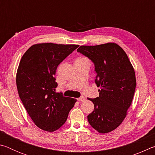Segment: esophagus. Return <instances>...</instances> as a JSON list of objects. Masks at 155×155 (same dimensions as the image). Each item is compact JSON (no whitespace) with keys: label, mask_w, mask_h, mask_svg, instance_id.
<instances>
[{"label":"esophagus","mask_w":155,"mask_h":155,"mask_svg":"<svg viewBox=\"0 0 155 155\" xmlns=\"http://www.w3.org/2000/svg\"><path fill=\"white\" fill-rule=\"evenodd\" d=\"M77 100L78 101H83L84 100H85V98H84L83 96H81V97H79V98H78Z\"/></svg>","instance_id":"34e87169"}]
</instances>
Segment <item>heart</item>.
<instances>
[{
	"mask_svg": "<svg viewBox=\"0 0 155 155\" xmlns=\"http://www.w3.org/2000/svg\"><path fill=\"white\" fill-rule=\"evenodd\" d=\"M82 59H85L84 58H78L77 60H82Z\"/></svg>",
	"mask_w": 155,
	"mask_h": 155,
	"instance_id": "b5f03b06",
	"label": "heart"
}]
</instances>
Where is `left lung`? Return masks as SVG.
<instances>
[{
	"label": "left lung",
	"mask_w": 155,
	"mask_h": 155,
	"mask_svg": "<svg viewBox=\"0 0 155 155\" xmlns=\"http://www.w3.org/2000/svg\"><path fill=\"white\" fill-rule=\"evenodd\" d=\"M77 52L93 62L95 83L101 87L98 97L88 98L94 104L88 122L100 133L111 132L121 124L132 103L136 87L134 69L116 44L81 46Z\"/></svg>",
	"instance_id": "8db88e82"
}]
</instances>
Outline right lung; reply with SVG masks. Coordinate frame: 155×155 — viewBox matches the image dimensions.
<instances>
[{
    "label": "right lung",
    "instance_id": "add662e5",
    "mask_svg": "<svg viewBox=\"0 0 155 155\" xmlns=\"http://www.w3.org/2000/svg\"><path fill=\"white\" fill-rule=\"evenodd\" d=\"M78 45L44 43L31 46L21 59L16 74L18 94L35 124L53 132L61 127L76 100L56 93L58 65Z\"/></svg>",
    "mask_w": 155,
    "mask_h": 155
}]
</instances>
